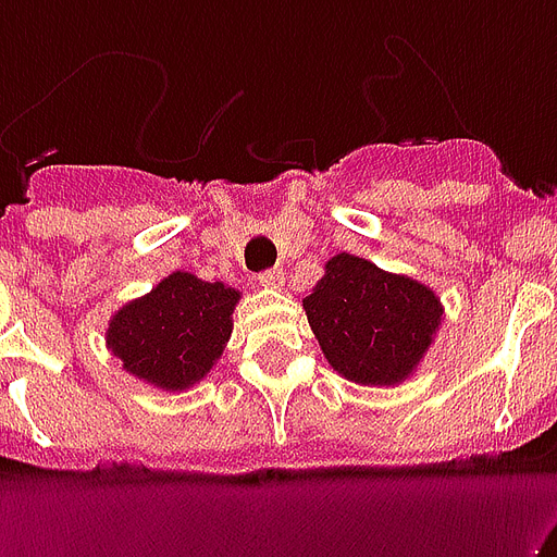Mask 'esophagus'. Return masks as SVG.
Segmentation results:
<instances>
[{
    "label": "esophagus",
    "mask_w": 557,
    "mask_h": 557,
    "mask_svg": "<svg viewBox=\"0 0 557 557\" xmlns=\"http://www.w3.org/2000/svg\"><path fill=\"white\" fill-rule=\"evenodd\" d=\"M260 286L283 288V269H269L260 274Z\"/></svg>",
    "instance_id": "34e87169"
}]
</instances>
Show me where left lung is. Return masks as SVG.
I'll return each instance as SVG.
<instances>
[{
	"label": "left lung",
	"mask_w": 557,
	"mask_h": 557,
	"mask_svg": "<svg viewBox=\"0 0 557 557\" xmlns=\"http://www.w3.org/2000/svg\"><path fill=\"white\" fill-rule=\"evenodd\" d=\"M304 309L332 370L364 387L413 375L442 323L440 297L424 283L356 253L326 262Z\"/></svg>",
	"instance_id": "8db88e82"
}]
</instances>
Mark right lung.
Instances as JSON below:
<instances>
[{"mask_svg": "<svg viewBox=\"0 0 557 557\" xmlns=\"http://www.w3.org/2000/svg\"><path fill=\"white\" fill-rule=\"evenodd\" d=\"M239 292L173 271L150 295L121 306L107 330V347L124 370L152 387L182 393L216 364L234 330Z\"/></svg>", "mask_w": 557, "mask_h": 557, "instance_id": "right-lung-1", "label": "right lung"}]
</instances>
